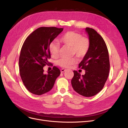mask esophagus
<instances>
[{
    "label": "esophagus",
    "instance_id": "obj_1",
    "mask_svg": "<svg viewBox=\"0 0 128 128\" xmlns=\"http://www.w3.org/2000/svg\"><path fill=\"white\" fill-rule=\"evenodd\" d=\"M65 71H66V69H62L61 70V73H63V72H64Z\"/></svg>",
    "mask_w": 128,
    "mask_h": 128
}]
</instances>
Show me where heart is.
I'll use <instances>...</instances> for the list:
<instances>
[{
	"label": "heart",
	"mask_w": 128,
	"mask_h": 128,
	"mask_svg": "<svg viewBox=\"0 0 128 128\" xmlns=\"http://www.w3.org/2000/svg\"><path fill=\"white\" fill-rule=\"evenodd\" d=\"M60 42L64 45L70 46L72 52L79 58H83L88 53L90 48V42L88 38L82 37L79 33L74 32H68L64 34L59 39ZM49 52L52 56L57 58L59 56L60 45L56 41H53L49 45ZM75 58L70 59L62 58L57 62L58 64L63 68H69L77 63Z\"/></svg>",
	"instance_id": "obj_1"
}]
</instances>
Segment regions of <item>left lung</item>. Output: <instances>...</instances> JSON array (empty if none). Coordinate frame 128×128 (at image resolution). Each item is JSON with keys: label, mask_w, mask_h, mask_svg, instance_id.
Here are the masks:
<instances>
[{"label": "left lung", "mask_w": 128, "mask_h": 128, "mask_svg": "<svg viewBox=\"0 0 128 128\" xmlns=\"http://www.w3.org/2000/svg\"><path fill=\"white\" fill-rule=\"evenodd\" d=\"M90 48L79 64V68L86 70L81 75L74 70L71 80L72 87L77 93L86 97L95 96L101 91L110 72L109 54L106 44L102 37L94 29L86 28Z\"/></svg>", "instance_id": "8db88e82"}]
</instances>
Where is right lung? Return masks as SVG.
<instances>
[{
	"label": "right lung",
	"mask_w": 128,
	"mask_h": 128,
	"mask_svg": "<svg viewBox=\"0 0 128 128\" xmlns=\"http://www.w3.org/2000/svg\"><path fill=\"white\" fill-rule=\"evenodd\" d=\"M64 28L40 27L26 38L22 47L20 58V74L24 86L30 92L42 95L53 88L60 71L53 67L46 75L43 67L51 58L50 43L62 32Z\"/></svg>",
	"instance_id": "obj_1"
}]
</instances>
